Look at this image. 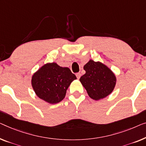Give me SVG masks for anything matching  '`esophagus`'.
Here are the masks:
<instances>
[{"instance_id":"1","label":"esophagus","mask_w":146,"mask_h":146,"mask_svg":"<svg viewBox=\"0 0 146 146\" xmlns=\"http://www.w3.org/2000/svg\"><path fill=\"white\" fill-rule=\"evenodd\" d=\"M76 75V77H77L78 79H80V76H81V74H80V73H77Z\"/></svg>"}]
</instances>
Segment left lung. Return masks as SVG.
Wrapping results in <instances>:
<instances>
[{
	"label": "left lung",
	"instance_id": "8db88e82",
	"mask_svg": "<svg viewBox=\"0 0 146 146\" xmlns=\"http://www.w3.org/2000/svg\"><path fill=\"white\" fill-rule=\"evenodd\" d=\"M84 69L86 74L80 78V81L91 98L98 101L111 94L117 78L106 65L90 60L84 65Z\"/></svg>",
	"mask_w": 146,
	"mask_h": 146
}]
</instances>
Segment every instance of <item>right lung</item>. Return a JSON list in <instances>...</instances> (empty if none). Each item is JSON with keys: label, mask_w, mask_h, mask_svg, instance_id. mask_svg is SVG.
I'll return each instance as SVG.
<instances>
[{"label": "right lung", "mask_w": 146, "mask_h": 146, "mask_svg": "<svg viewBox=\"0 0 146 146\" xmlns=\"http://www.w3.org/2000/svg\"><path fill=\"white\" fill-rule=\"evenodd\" d=\"M76 79L67 67H61L55 62L47 63L33 74L31 86L38 98L55 104L65 98L67 89Z\"/></svg>", "instance_id": "add662e5"}]
</instances>
